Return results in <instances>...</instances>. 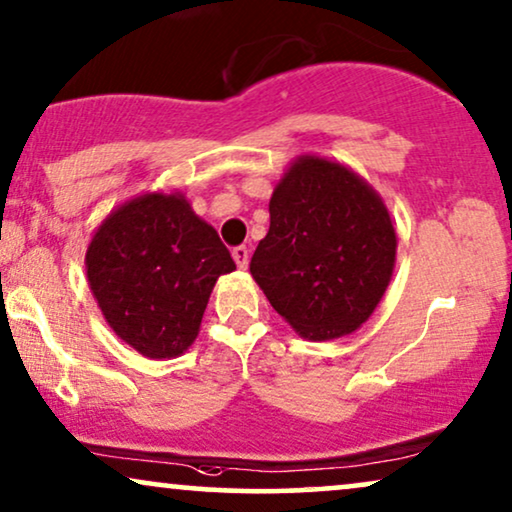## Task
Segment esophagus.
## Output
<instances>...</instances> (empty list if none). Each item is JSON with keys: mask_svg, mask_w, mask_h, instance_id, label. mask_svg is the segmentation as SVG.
Here are the masks:
<instances>
[{"mask_svg": "<svg viewBox=\"0 0 512 512\" xmlns=\"http://www.w3.org/2000/svg\"><path fill=\"white\" fill-rule=\"evenodd\" d=\"M231 257H234L238 269H248V248L245 245H238V248L231 250Z\"/></svg>", "mask_w": 512, "mask_h": 512, "instance_id": "obj_1", "label": "esophagus"}]
</instances>
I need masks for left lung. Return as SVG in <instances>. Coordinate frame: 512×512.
<instances>
[{"instance_id":"obj_1","label":"left lung","mask_w":512,"mask_h":512,"mask_svg":"<svg viewBox=\"0 0 512 512\" xmlns=\"http://www.w3.org/2000/svg\"><path fill=\"white\" fill-rule=\"evenodd\" d=\"M269 215L250 260L269 304L311 342L356 332L395 267L398 236L384 199L344 163L302 154L274 187Z\"/></svg>"}]
</instances>
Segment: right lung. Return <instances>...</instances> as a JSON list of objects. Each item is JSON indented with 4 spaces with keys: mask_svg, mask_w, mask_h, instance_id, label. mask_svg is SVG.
I'll use <instances>...</instances> for the list:
<instances>
[{
    "mask_svg": "<svg viewBox=\"0 0 512 512\" xmlns=\"http://www.w3.org/2000/svg\"><path fill=\"white\" fill-rule=\"evenodd\" d=\"M234 269L217 231L180 192L121 203L86 250L88 285L107 325L152 360L177 358L194 344L217 278Z\"/></svg>",
    "mask_w": 512,
    "mask_h": 512,
    "instance_id": "obj_1",
    "label": "right lung"
}]
</instances>
